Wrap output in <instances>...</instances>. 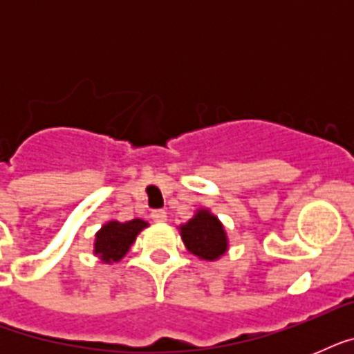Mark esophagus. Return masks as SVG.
<instances>
[{
  "label": "esophagus",
  "instance_id": "obj_1",
  "mask_svg": "<svg viewBox=\"0 0 354 354\" xmlns=\"http://www.w3.org/2000/svg\"><path fill=\"white\" fill-rule=\"evenodd\" d=\"M152 221L158 222V224H163V222H167V213L163 209H156L152 211Z\"/></svg>",
  "mask_w": 354,
  "mask_h": 354
}]
</instances>
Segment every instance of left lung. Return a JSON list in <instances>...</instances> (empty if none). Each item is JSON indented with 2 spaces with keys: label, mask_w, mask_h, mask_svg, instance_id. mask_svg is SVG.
Instances as JSON below:
<instances>
[{
  "label": "left lung",
  "mask_w": 354,
  "mask_h": 354,
  "mask_svg": "<svg viewBox=\"0 0 354 354\" xmlns=\"http://www.w3.org/2000/svg\"><path fill=\"white\" fill-rule=\"evenodd\" d=\"M183 244L200 261H218L230 248L226 227L207 207H200L185 224L178 226Z\"/></svg>",
  "instance_id": "1"
}]
</instances>
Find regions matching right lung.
I'll return each mask as SVG.
<instances>
[{
    "label": "right lung",
    "instance_id": "right-lung-1",
    "mask_svg": "<svg viewBox=\"0 0 354 354\" xmlns=\"http://www.w3.org/2000/svg\"><path fill=\"white\" fill-rule=\"evenodd\" d=\"M145 227H149V222L141 218H133L128 222H104L101 230L95 233L93 255L101 259L104 264L119 263Z\"/></svg>",
    "mask_w": 354,
    "mask_h": 354
}]
</instances>
